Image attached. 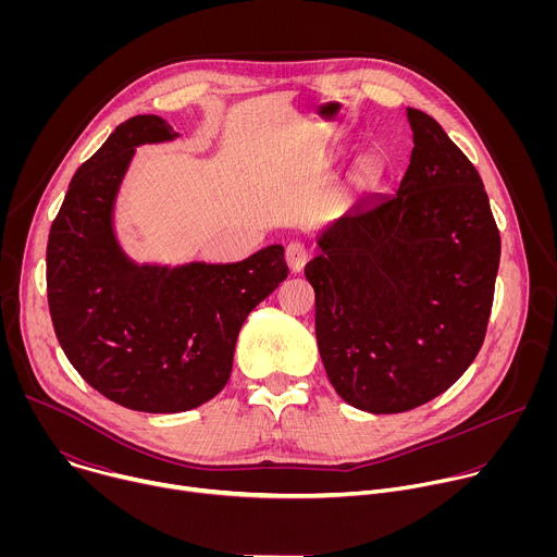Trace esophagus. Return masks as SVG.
Instances as JSON below:
<instances>
[{"instance_id":"1","label":"esophagus","mask_w":557,"mask_h":557,"mask_svg":"<svg viewBox=\"0 0 557 557\" xmlns=\"http://www.w3.org/2000/svg\"><path fill=\"white\" fill-rule=\"evenodd\" d=\"M306 262H308V249L304 245H299V243H290L286 247V264H288V269L293 273H301Z\"/></svg>"}]
</instances>
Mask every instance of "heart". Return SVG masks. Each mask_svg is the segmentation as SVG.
<instances>
[{"instance_id":"heart-1","label":"heart","mask_w":557,"mask_h":557,"mask_svg":"<svg viewBox=\"0 0 557 557\" xmlns=\"http://www.w3.org/2000/svg\"><path fill=\"white\" fill-rule=\"evenodd\" d=\"M381 174H383V165H381L379 158L376 156H363L355 168L352 178L359 187H372V185L379 183Z\"/></svg>"}]
</instances>
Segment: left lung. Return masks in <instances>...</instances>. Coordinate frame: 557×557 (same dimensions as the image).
Instances as JSON below:
<instances>
[{"instance_id": "8db88e82", "label": "left lung", "mask_w": 557, "mask_h": 557, "mask_svg": "<svg viewBox=\"0 0 557 557\" xmlns=\"http://www.w3.org/2000/svg\"><path fill=\"white\" fill-rule=\"evenodd\" d=\"M408 121L399 189L333 220L304 269L326 374L372 414L414 410L462 376L485 342L500 264L479 172L430 114L408 108Z\"/></svg>"}]
</instances>
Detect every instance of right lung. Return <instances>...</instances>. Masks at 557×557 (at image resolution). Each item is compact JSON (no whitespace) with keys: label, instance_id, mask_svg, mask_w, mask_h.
Listing matches in <instances>:
<instances>
[{"label":"right lung","instance_id":"1","mask_svg":"<svg viewBox=\"0 0 557 557\" xmlns=\"http://www.w3.org/2000/svg\"><path fill=\"white\" fill-rule=\"evenodd\" d=\"M153 114L121 123L70 181L46 251L57 339L110 401L151 414L194 410L226 385L249 312L288 275L284 247L233 264H136L121 249L112 213L138 145L174 140Z\"/></svg>","mask_w":557,"mask_h":557}]
</instances>
